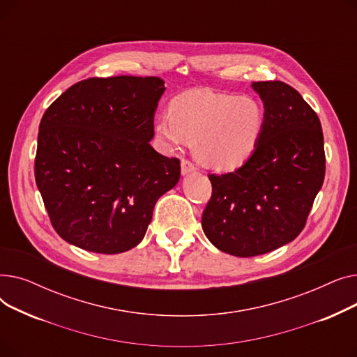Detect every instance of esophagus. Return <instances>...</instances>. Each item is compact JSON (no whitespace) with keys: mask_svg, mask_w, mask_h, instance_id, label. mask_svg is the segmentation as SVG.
Wrapping results in <instances>:
<instances>
[{"mask_svg":"<svg viewBox=\"0 0 357 357\" xmlns=\"http://www.w3.org/2000/svg\"><path fill=\"white\" fill-rule=\"evenodd\" d=\"M195 171H197V167L194 166L192 162L186 160V159H182V162H181V172H182L183 176L188 175V174H192Z\"/></svg>","mask_w":357,"mask_h":357,"instance_id":"obj_1","label":"esophagus"}]
</instances>
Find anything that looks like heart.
Here are the masks:
<instances>
[{
  "label": "heart",
  "instance_id": "heart-1",
  "mask_svg": "<svg viewBox=\"0 0 357 357\" xmlns=\"http://www.w3.org/2000/svg\"><path fill=\"white\" fill-rule=\"evenodd\" d=\"M264 127L265 109L255 98L188 91L156 120L155 136L165 150L197 140L195 153L205 166L231 171L255 153Z\"/></svg>",
  "mask_w": 357,
  "mask_h": 357
}]
</instances>
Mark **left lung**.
<instances>
[{"mask_svg":"<svg viewBox=\"0 0 357 357\" xmlns=\"http://www.w3.org/2000/svg\"><path fill=\"white\" fill-rule=\"evenodd\" d=\"M265 107L255 153L234 172L208 175L213 195L202 230L237 257L265 255L303 231L326 175L324 137L315 111L280 81L253 82Z\"/></svg>","mask_w":357,"mask_h":357,"instance_id":"8db88e82","label":"left lung"}]
</instances>
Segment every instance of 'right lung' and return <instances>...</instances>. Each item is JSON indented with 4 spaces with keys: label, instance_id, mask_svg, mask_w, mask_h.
Returning <instances> with one entry per match:
<instances>
[{
    "label": "right lung",
    "instance_id": "right-lung-1",
    "mask_svg": "<svg viewBox=\"0 0 357 357\" xmlns=\"http://www.w3.org/2000/svg\"><path fill=\"white\" fill-rule=\"evenodd\" d=\"M165 89L156 77L89 78L46 109L34 176L65 241L116 255L143 240L156 201L181 176L179 160L149 143Z\"/></svg>",
    "mask_w": 357,
    "mask_h": 357
}]
</instances>
